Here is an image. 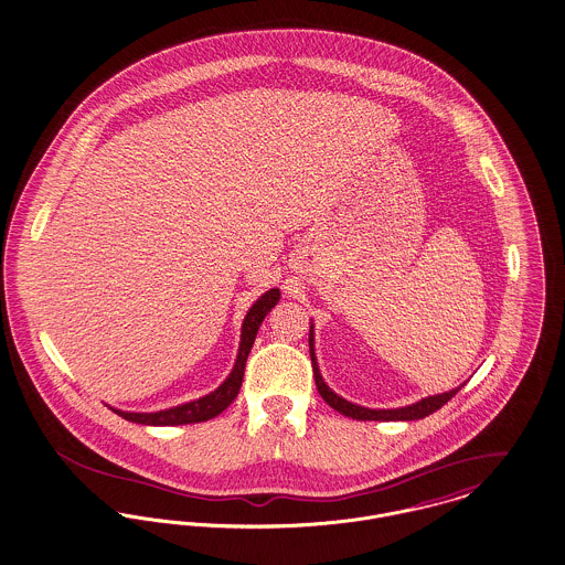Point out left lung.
<instances>
[{"instance_id": "obj_1", "label": "left lung", "mask_w": 565, "mask_h": 565, "mask_svg": "<svg viewBox=\"0 0 565 565\" xmlns=\"http://www.w3.org/2000/svg\"><path fill=\"white\" fill-rule=\"evenodd\" d=\"M308 347H310V362H312V373H315V383H317V390L321 394V398L332 407L337 409L339 414L347 415V417H353V419H375V422H412V419H422L426 415L435 414L437 409H441L451 396H456V392L465 385H458L450 392H444V394H437V396H426L422 401H417L414 405H407V407H398V409H369V407H360V405H353L349 401H344L342 396H339L337 392H332L328 387V383L323 381L321 371H319V364H317V355H315V330L310 326V334H308Z\"/></svg>"}]
</instances>
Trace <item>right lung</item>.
Listing matches in <instances>:
<instances>
[{
    "label": "right lung",
    "instance_id": "1",
    "mask_svg": "<svg viewBox=\"0 0 565 565\" xmlns=\"http://www.w3.org/2000/svg\"><path fill=\"white\" fill-rule=\"evenodd\" d=\"M280 300V291L278 289H269L265 291L259 300L250 306V310L244 317L242 323V337H239V349H237V360L233 364L231 375L226 376L225 383L214 390L212 394L199 398V401H190L186 405H178L164 412H153V414H130V412H121L114 409L115 414L128 422L135 424H146V426H180V424H196V422H207L218 414H223L226 407L235 401L239 387H242V379H244V369H246V360L248 353L253 349V342L257 339L259 326L264 323L265 315L278 303Z\"/></svg>",
    "mask_w": 565,
    "mask_h": 565
}]
</instances>
